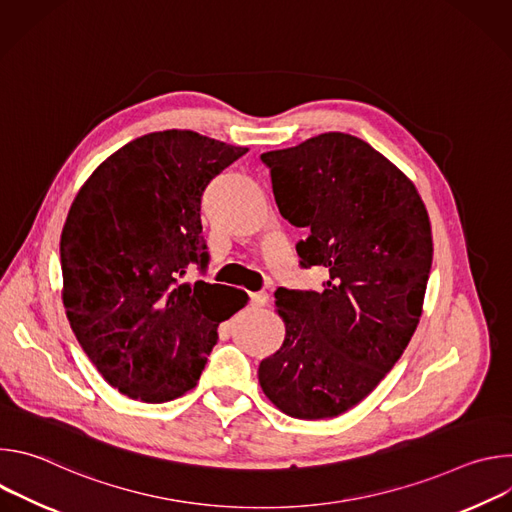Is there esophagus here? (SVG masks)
<instances>
[{"label":"esophagus","mask_w":512,"mask_h":512,"mask_svg":"<svg viewBox=\"0 0 512 512\" xmlns=\"http://www.w3.org/2000/svg\"><path fill=\"white\" fill-rule=\"evenodd\" d=\"M251 304L255 308H263L269 304V294L267 291H257V294H251Z\"/></svg>","instance_id":"34e87169"}]
</instances>
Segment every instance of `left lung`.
Instances as JSON below:
<instances>
[{"label": "left lung", "mask_w": 512, "mask_h": 512, "mask_svg": "<svg viewBox=\"0 0 512 512\" xmlns=\"http://www.w3.org/2000/svg\"><path fill=\"white\" fill-rule=\"evenodd\" d=\"M283 218L310 231L304 267L324 291L279 287L281 348L259 364L265 397L296 419H332L395 367L421 312L433 243L415 184L367 141L330 131L261 154Z\"/></svg>", "instance_id": "8db88e82"}]
</instances>
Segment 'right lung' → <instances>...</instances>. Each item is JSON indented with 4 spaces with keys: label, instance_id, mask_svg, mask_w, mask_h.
Instances as JSON below:
<instances>
[{
    "label": "right lung",
    "instance_id": "add662e5",
    "mask_svg": "<svg viewBox=\"0 0 512 512\" xmlns=\"http://www.w3.org/2000/svg\"><path fill=\"white\" fill-rule=\"evenodd\" d=\"M188 129L141 135L111 154L72 200L60 237L62 302L103 379L129 399L166 403L196 387L218 324L247 291L180 283L208 263L200 198L247 154Z\"/></svg>",
    "mask_w": 512,
    "mask_h": 512
}]
</instances>
